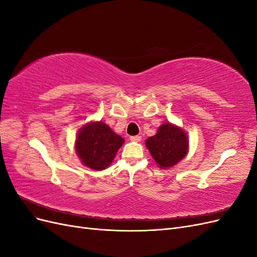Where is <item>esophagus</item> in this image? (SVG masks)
Instances as JSON below:
<instances>
[{
  "mask_svg": "<svg viewBox=\"0 0 257 257\" xmlns=\"http://www.w3.org/2000/svg\"><path fill=\"white\" fill-rule=\"evenodd\" d=\"M130 141L131 142H135V143H138V142H141L142 141V136H131L130 137Z\"/></svg>",
  "mask_w": 257,
  "mask_h": 257,
  "instance_id": "1",
  "label": "esophagus"
}]
</instances>
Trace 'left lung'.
<instances>
[{"label":"left lung","mask_w":257,"mask_h":257,"mask_svg":"<svg viewBox=\"0 0 257 257\" xmlns=\"http://www.w3.org/2000/svg\"><path fill=\"white\" fill-rule=\"evenodd\" d=\"M146 147L161 168H169L188 154V135L175 124L164 123L159 127L157 134L146 139Z\"/></svg>","instance_id":"obj_1"}]
</instances>
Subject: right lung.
I'll use <instances>...</instances> for the list:
<instances>
[{"instance_id": "obj_1", "label": "right lung", "mask_w": 257, "mask_h": 257, "mask_svg": "<svg viewBox=\"0 0 257 257\" xmlns=\"http://www.w3.org/2000/svg\"><path fill=\"white\" fill-rule=\"evenodd\" d=\"M124 139L102 121L83 125L77 134L75 150L84 166L103 170L109 166Z\"/></svg>"}]
</instances>
